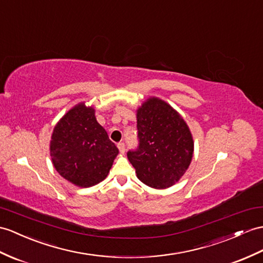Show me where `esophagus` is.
I'll return each instance as SVG.
<instances>
[{
	"label": "esophagus",
	"mask_w": 263,
	"mask_h": 263,
	"mask_svg": "<svg viewBox=\"0 0 263 263\" xmlns=\"http://www.w3.org/2000/svg\"><path fill=\"white\" fill-rule=\"evenodd\" d=\"M117 147H118V149H119L120 153H124L125 152V144L124 143H118Z\"/></svg>",
	"instance_id": "1"
}]
</instances>
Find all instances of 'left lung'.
Instances as JSON below:
<instances>
[{
    "label": "left lung",
    "mask_w": 263,
    "mask_h": 263,
    "mask_svg": "<svg viewBox=\"0 0 263 263\" xmlns=\"http://www.w3.org/2000/svg\"><path fill=\"white\" fill-rule=\"evenodd\" d=\"M139 146L127 156L140 182L165 190L187 171L194 140L183 117L167 102L149 97L136 110Z\"/></svg>",
    "instance_id": "obj_1"
}]
</instances>
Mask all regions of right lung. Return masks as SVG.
<instances>
[{"instance_id":"1","label":"right lung","mask_w":263,"mask_h":263,"mask_svg":"<svg viewBox=\"0 0 263 263\" xmlns=\"http://www.w3.org/2000/svg\"><path fill=\"white\" fill-rule=\"evenodd\" d=\"M118 148L95 116L92 106L79 102L55 124L50 140L54 168L78 187H90L104 181Z\"/></svg>"}]
</instances>
